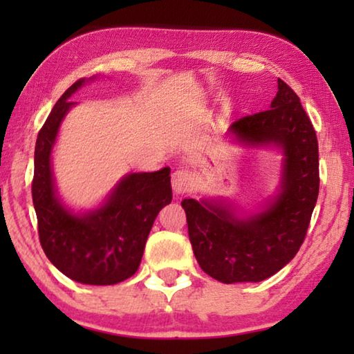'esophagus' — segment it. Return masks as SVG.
Instances as JSON below:
<instances>
[{
	"mask_svg": "<svg viewBox=\"0 0 354 354\" xmlns=\"http://www.w3.org/2000/svg\"><path fill=\"white\" fill-rule=\"evenodd\" d=\"M192 184V171L187 169H179L171 175V189L175 194H184Z\"/></svg>",
	"mask_w": 354,
	"mask_h": 354,
	"instance_id": "34e87169",
	"label": "esophagus"
}]
</instances>
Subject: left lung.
I'll list each match as a JSON object with an SVG mask.
<instances>
[{
    "instance_id": "1",
    "label": "left lung",
    "mask_w": 354,
    "mask_h": 354,
    "mask_svg": "<svg viewBox=\"0 0 354 354\" xmlns=\"http://www.w3.org/2000/svg\"><path fill=\"white\" fill-rule=\"evenodd\" d=\"M227 136L283 154L277 195L242 214L221 198H185L189 239L203 272L225 284L259 283L287 266L306 237L319 196V143L297 93L283 80L270 109L242 117Z\"/></svg>"
}]
</instances>
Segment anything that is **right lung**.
<instances>
[{
	"instance_id": "obj_1",
	"label": "right lung",
	"mask_w": 354,
	"mask_h": 354,
	"mask_svg": "<svg viewBox=\"0 0 354 354\" xmlns=\"http://www.w3.org/2000/svg\"><path fill=\"white\" fill-rule=\"evenodd\" d=\"M67 88L48 115L35 142L32 203L40 245L65 277L81 284L111 286L133 277L140 266L149 231L171 201L170 169L129 173L113 185L98 207L76 212L59 196L51 154L68 101L87 81Z\"/></svg>"
}]
</instances>
